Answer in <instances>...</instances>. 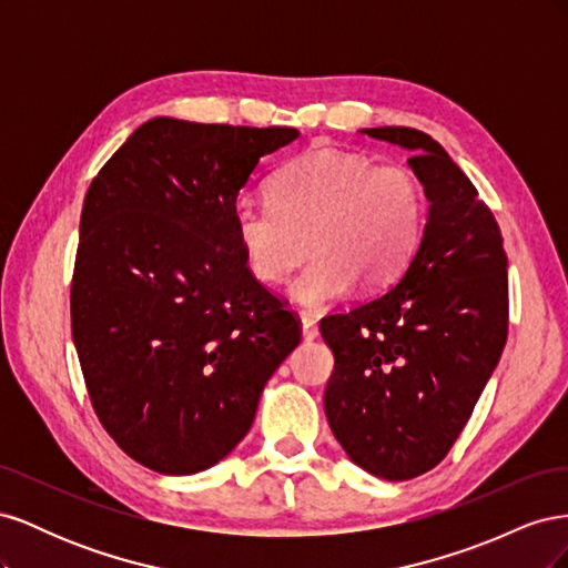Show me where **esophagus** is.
Returning <instances> with one entry per match:
<instances>
[{"mask_svg": "<svg viewBox=\"0 0 568 568\" xmlns=\"http://www.w3.org/2000/svg\"><path fill=\"white\" fill-rule=\"evenodd\" d=\"M301 332H303V338L305 341H315L320 336V329H317V322L311 317V315H301Z\"/></svg>", "mask_w": 568, "mask_h": 568, "instance_id": "34e87169", "label": "esophagus"}]
</instances>
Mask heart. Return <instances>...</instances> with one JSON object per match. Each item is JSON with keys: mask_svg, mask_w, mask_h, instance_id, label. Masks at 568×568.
Masks as SVG:
<instances>
[{"mask_svg": "<svg viewBox=\"0 0 568 568\" xmlns=\"http://www.w3.org/2000/svg\"><path fill=\"white\" fill-rule=\"evenodd\" d=\"M424 215V186L409 168L317 146L274 175L272 201H239L234 225L248 270L265 284L282 282L315 248L288 294L322 307L355 280L390 282L415 253Z\"/></svg>", "mask_w": 568, "mask_h": 568, "instance_id": "b5f03b06", "label": "heart"}]
</instances>
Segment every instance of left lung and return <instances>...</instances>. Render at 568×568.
I'll return each instance as SVG.
<instances>
[{
	"mask_svg": "<svg viewBox=\"0 0 568 568\" xmlns=\"http://www.w3.org/2000/svg\"><path fill=\"white\" fill-rule=\"evenodd\" d=\"M363 132L412 151L428 215L403 280L320 322L334 353L324 412L357 467L407 480L450 453L500 363L507 253L495 215L436 140L412 128Z\"/></svg>",
	"mask_w": 568,
	"mask_h": 568,
	"instance_id": "1",
	"label": "left lung"
}]
</instances>
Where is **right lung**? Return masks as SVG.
<instances>
[{
    "label": "right lung",
    "instance_id": "obj_1",
    "mask_svg": "<svg viewBox=\"0 0 568 568\" xmlns=\"http://www.w3.org/2000/svg\"><path fill=\"white\" fill-rule=\"evenodd\" d=\"M298 134L151 118L88 189L73 343L101 426L153 471L196 474L227 457L301 343L234 225L257 161Z\"/></svg>",
    "mask_w": 568,
    "mask_h": 568
}]
</instances>
